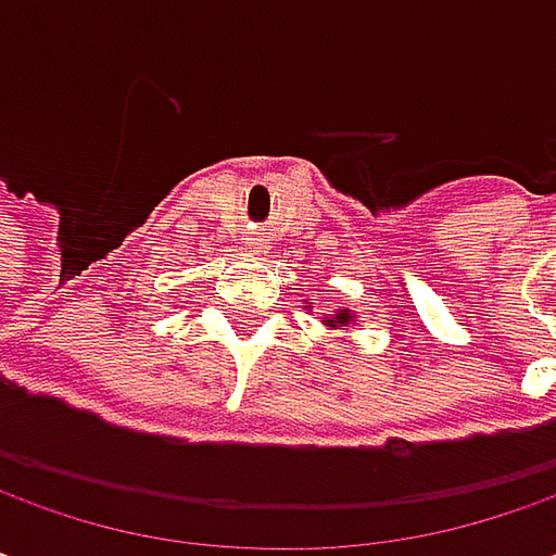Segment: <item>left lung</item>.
Segmentation results:
<instances>
[{
	"mask_svg": "<svg viewBox=\"0 0 556 556\" xmlns=\"http://www.w3.org/2000/svg\"><path fill=\"white\" fill-rule=\"evenodd\" d=\"M338 323H348V314H338Z\"/></svg>",
	"mask_w": 556,
	"mask_h": 556,
	"instance_id": "1",
	"label": "left lung"
}]
</instances>
